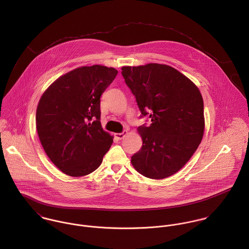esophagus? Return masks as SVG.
I'll return each mask as SVG.
<instances>
[{
    "mask_svg": "<svg viewBox=\"0 0 249 249\" xmlns=\"http://www.w3.org/2000/svg\"><path fill=\"white\" fill-rule=\"evenodd\" d=\"M127 135V131H123L122 133H118V134H114V137L117 139H122L125 136Z\"/></svg>",
    "mask_w": 249,
    "mask_h": 249,
    "instance_id": "esophagus-1",
    "label": "esophagus"
}]
</instances>
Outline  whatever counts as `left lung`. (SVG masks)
<instances>
[{
  "label": "left lung",
  "mask_w": 249,
  "mask_h": 249,
  "mask_svg": "<svg viewBox=\"0 0 249 249\" xmlns=\"http://www.w3.org/2000/svg\"><path fill=\"white\" fill-rule=\"evenodd\" d=\"M141 116L142 147L131 160L142 176L162 179L178 172L197 149L204 133L203 99L198 88L178 70L157 63L122 67Z\"/></svg>",
  "instance_id": "1"
}]
</instances>
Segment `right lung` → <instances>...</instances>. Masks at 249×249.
<instances>
[{"mask_svg":"<svg viewBox=\"0 0 249 249\" xmlns=\"http://www.w3.org/2000/svg\"><path fill=\"white\" fill-rule=\"evenodd\" d=\"M117 71L85 66L60 76L42 94L36 110L41 144L53 163L71 177L96 170L112 144L100 122V96Z\"/></svg>","mask_w":249,"mask_h":249,"instance_id":"right-lung-1","label":"right lung"}]
</instances>
